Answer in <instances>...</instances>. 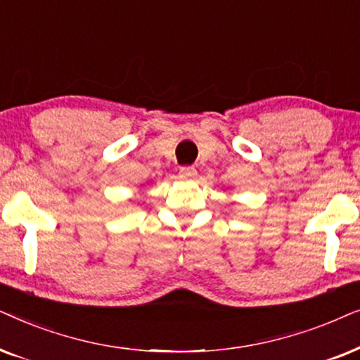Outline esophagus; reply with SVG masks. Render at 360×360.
I'll return each instance as SVG.
<instances>
[{
  "label": "esophagus",
  "instance_id": "34e87169",
  "mask_svg": "<svg viewBox=\"0 0 360 360\" xmlns=\"http://www.w3.org/2000/svg\"><path fill=\"white\" fill-rule=\"evenodd\" d=\"M195 176V169L193 166H183L179 169V177H183V179H189V177H194Z\"/></svg>",
  "mask_w": 360,
  "mask_h": 360
}]
</instances>
